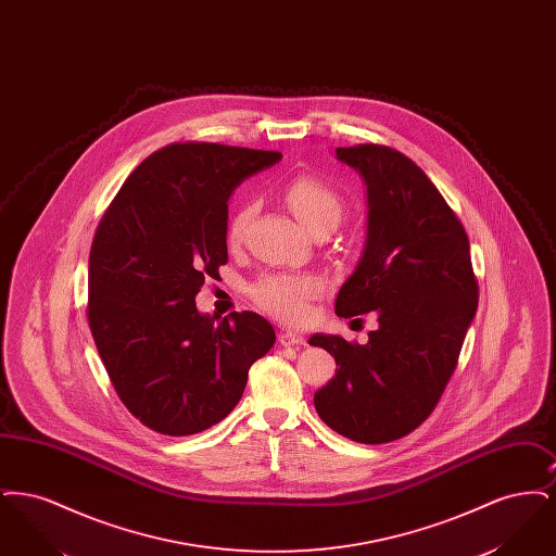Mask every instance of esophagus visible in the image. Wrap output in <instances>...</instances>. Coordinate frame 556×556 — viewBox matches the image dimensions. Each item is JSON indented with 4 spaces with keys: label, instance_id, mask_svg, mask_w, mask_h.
<instances>
[{
    "label": "esophagus",
    "instance_id": "obj_1",
    "mask_svg": "<svg viewBox=\"0 0 556 556\" xmlns=\"http://www.w3.org/2000/svg\"><path fill=\"white\" fill-rule=\"evenodd\" d=\"M279 344L286 345V348H290V345H304L306 344V340H304L302 336H298V333L281 331V333H279Z\"/></svg>",
    "mask_w": 556,
    "mask_h": 556
}]
</instances>
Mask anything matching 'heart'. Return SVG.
Returning <instances> with one entry per match:
<instances>
[{"label":"heart","instance_id":"heart-1","mask_svg":"<svg viewBox=\"0 0 556 556\" xmlns=\"http://www.w3.org/2000/svg\"><path fill=\"white\" fill-rule=\"evenodd\" d=\"M283 200L295 214V218L308 229H317L325 223H340L344 204L340 195L323 181L313 177H295L283 187ZM254 206L243 204L231 218L227 238L229 243H239L245 227L252 218ZM320 293V283L313 275H266L252 291L254 300L265 308L268 315L300 323L308 317V302Z\"/></svg>","mask_w":556,"mask_h":556}]
</instances>
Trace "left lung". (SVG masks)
<instances>
[{"instance_id":"left-lung-1","label":"left lung","mask_w":556,"mask_h":556,"mask_svg":"<svg viewBox=\"0 0 556 556\" xmlns=\"http://www.w3.org/2000/svg\"><path fill=\"white\" fill-rule=\"evenodd\" d=\"M367 186V238L340 288L338 317L377 315L367 344L317 333L340 369L315 394L318 417L361 444H386L431 415L477 311L469 238L438 187L386 146L338 148Z\"/></svg>"}]
</instances>
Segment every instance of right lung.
Returning a JSON list of instances; mask_svg holds the SVG:
<instances>
[{"label": "right lung", "instance_id": "obj_1", "mask_svg": "<svg viewBox=\"0 0 556 556\" xmlns=\"http://www.w3.org/2000/svg\"><path fill=\"white\" fill-rule=\"evenodd\" d=\"M279 152L173 143L143 160L100 220L89 252L87 318L110 381L164 435L223 421L248 370L275 344L256 313L218 320L195 308L227 263L229 198Z\"/></svg>", "mask_w": 556, "mask_h": 556}]
</instances>
